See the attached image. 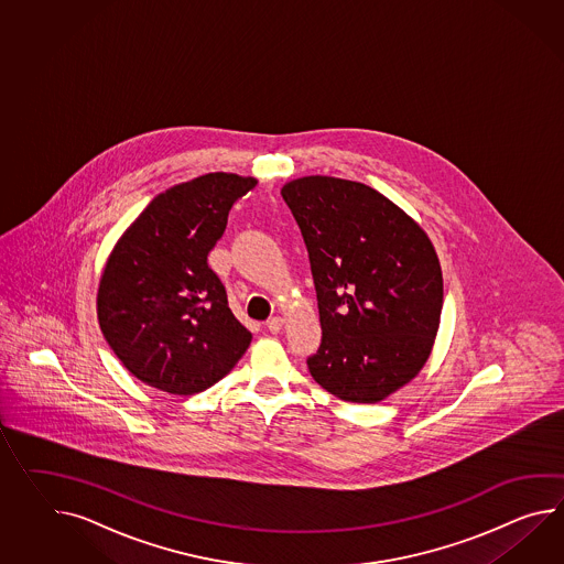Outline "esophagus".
Wrapping results in <instances>:
<instances>
[{"instance_id": "1", "label": "esophagus", "mask_w": 564, "mask_h": 564, "mask_svg": "<svg viewBox=\"0 0 564 564\" xmlns=\"http://www.w3.org/2000/svg\"><path fill=\"white\" fill-rule=\"evenodd\" d=\"M283 324H285V319H283V317H271V319L267 322V328H269V332H273V334H276V332L283 330Z\"/></svg>"}]
</instances>
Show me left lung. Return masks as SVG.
<instances>
[{
  "label": "left lung",
  "mask_w": 564,
  "mask_h": 564,
  "mask_svg": "<svg viewBox=\"0 0 564 564\" xmlns=\"http://www.w3.org/2000/svg\"><path fill=\"white\" fill-rule=\"evenodd\" d=\"M281 195L300 224L316 283L322 344L307 367L350 403H379L432 355L442 269L424 228L365 183L310 175Z\"/></svg>",
  "instance_id": "obj_1"
}]
</instances>
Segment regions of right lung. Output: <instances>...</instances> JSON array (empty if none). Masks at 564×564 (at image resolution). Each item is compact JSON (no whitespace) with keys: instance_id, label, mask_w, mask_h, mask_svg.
Returning <instances> with one entry per match:
<instances>
[{"instance_id":"right-lung-1","label":"right lung","mask_w":564,"mask_h":564,"mask_svg":"<svg viewBox=\"0 0 564 564\" xmlns=\"http://www.w3.org/2000/svg\"><path fill=\"white\" fill-rule=\"evenodd\" d=\"M254 177L207 173L159 193L120 236L97 289V319L128 371L171 395L218 383L252 334L209 269L234 202Z\"/></svg>"}]
</instances>
